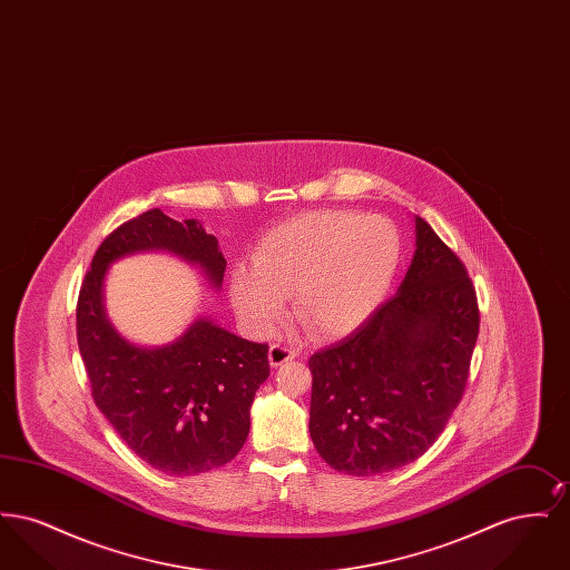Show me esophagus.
<instances>
[{
	"mask_svg": "<svg viewBox=\"0 0 570 570\" xmlns=\"http://www.w3.org/2000/svg\"><path fill=\"white\" fill-rule=\"evenodd\" d=\"M295 356H297L295 348H288V346H282V344H273L272 348H269V363H272V367H279L286 361H293Z\"/></svg>",
	"mask_w": 570,
	"mask_h": 570,
	"instance_id": "34e87169",
	"label": "esophagus"
}]
</instances>
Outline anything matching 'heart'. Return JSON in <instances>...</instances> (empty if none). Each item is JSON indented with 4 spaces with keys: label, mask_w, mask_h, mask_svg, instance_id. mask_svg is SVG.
I'll use <instances>...</instances> for the list:
<instances>
[{
    "label": "heart",
    "mask_w": 570,
    "mask_h": 570,
    "mask_svg": "<svg viewBox=\"0 0 570 570\" xmlns=\"http://www.w3.org/2000/svg\"><path fill=\"white\" fill-rule=\"evenodd\" d=\"M402 242L395 224L358 212H312L267 233L254 267L230 275V301L242 325L269 335L286 316L309 333L340 337L365 325L395 279Z\"/></svg>",
    "instance_id": "heart-1"
}]
</instances>
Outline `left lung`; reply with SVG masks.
<instances>
[{"label":"left lung","mask_w":570,"mask_h":570,"mask_svg":"<svg viewBox=\"0 0 570 570\" xmlns=\"http://www.w3.org/2000/svg\"><path fill=\"white\" fill-rule=\"evenodd\" d=\"M416 249L397 293L365 325L309 356V435L337 472L376 476L419 460L458 407L479 337L460 256L414 217Z\"/></svg>","instance_id":"obj_1"}]
</instances>
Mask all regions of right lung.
<instances>
[{"instance_id":"1","label":"right lung","mask_w":570,"mask_h":570,"mask_svg":"<svg viewBox=\"0 0 570 570\" xmlns=\"http://www.w3.org/2000/svg\"><path fill=\"white\" fill-rule=\"evenodd\" d=\"M164 249L200 267L214 288L226 261L196 219L160 209L124 222L100 244L77 303V340L91 397L115 432L151 468L191 476L233 460L249 434V406L269 376V346L196 318L163 348H140L110 325L102 284L110 263Z\"/></svg>"}]
</instances>
